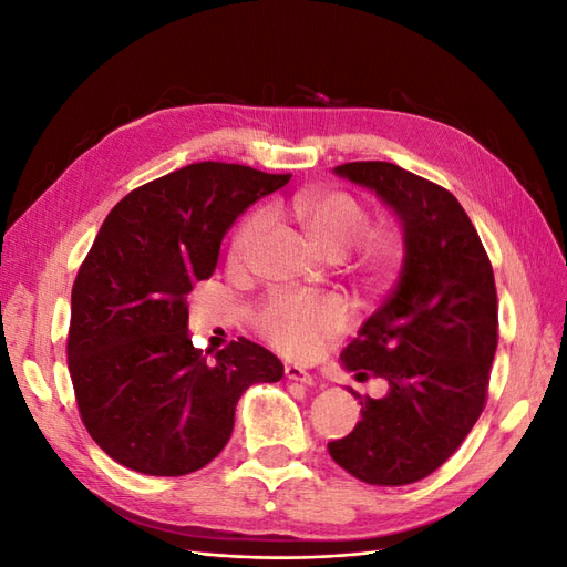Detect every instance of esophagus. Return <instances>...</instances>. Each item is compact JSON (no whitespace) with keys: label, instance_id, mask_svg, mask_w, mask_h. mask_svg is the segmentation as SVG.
Masks as SVG:
<instances>
[{"label":"esophagus","instance_id":"esophagus-1","mask_svg":"<svg viewBox=\"0 0 567 567\" xmlns=\"http://www.w3.org/2000/svg\"><path fill=\"white\" fill-rule=\"evenodd\" d=\"M284 373H286L288 381H300L305 385H312V381H315L310 371H305L302 367H296V364H286Z\"/></svg>","mask_w":567,"mask_h":567}]
</instances>
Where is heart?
<instances>
[{
	"label": "heart",
	"instance_id": "1",
	"mask_svg": "<svg viewBox=\"0 0 567 567\" xmlns=\"http://www.w3.org/2000/svg\"><path fill=\"white\" fill-rule=\"evenodd\" d=\"M305 231L326 255L340 257L357 247V260L371 279H381L400 260L402 238L390 227L369 229V210L348 192H300L288 203ZM269 225L267 210L250 213L231 238V260L248 265ZM350 323L348 307L338 298L271 293L255 312V326L271 346L290 354H310L321 340Z\"/></svg>",
	"mask_w": 567,
	"mask_h": 567
}]
</instances>
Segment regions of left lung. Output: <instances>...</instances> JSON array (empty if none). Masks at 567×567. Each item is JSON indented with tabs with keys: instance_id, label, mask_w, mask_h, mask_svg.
<instances>
[{
	"instance_id": "obj_1",
	"label": "left lung",
	"mask_w": 567,
	"mask_h": 567,
	"mask_svg": "<svg viewBox=\"0 0 567 567\" xmlns=\"http://www.w3.org/2000/svg\"><path fill=\"white\" fill-rule=\"evenodd\" d=\"M336 173L379 194L402 221L404 262L388 300L340 359L357 379L390 390L362 400V421L329 454L379 487L419 483L466 440L487 404L499 342L492 262L471 217L447 188L383 161Z\"/></svg>"
}]
</instances>
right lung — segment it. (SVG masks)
Segmentation results:
<instances>
[{
	"label": "right lung",
	"instance_id": "right-lung-1",
	"mask_svg": "<svg viewBox=\"0 0 567 567\" xmlns=\"http://www.w3.org/2000/svg\"><path fill=\"white\" fill-rule=\"evenodd\" d=\"M288 179L203 161L134 188L101 225L73 284L65 352L84 427L125 468L208 466L238 398L281 381L279 357L246 338L208 362L188 338L186 296L213 277L236 217Z\"/></svg>",
	"mask_w": 567,
	"mask_h": 567
}]
</instances>
